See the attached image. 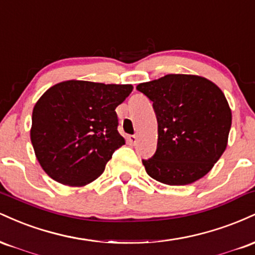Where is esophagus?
Here are the masks:
<instances>
[{
	"label": "esophagus",
	"instance_id": "esophagus-1",
	"mask_svg": "<svg viewBox=\"0 0 255 255\" xmlns=\"http://www.w3.org/2000/svg\"><path fill=\"white\" fill-rule=\"evenodd\" d=\"M128 139H129V141L131 142V144H135L136 140H137V135H130Z\"/></svg>",
	"mask_w": 255,
	"mask_h": 255
}]
</instances>
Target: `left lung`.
Listing matches in <instances>:
<instances>
[{
    "label": "left lung",
    "mask_w": 255,
    "mask_h": 255,
    "mask_svg": "<svg viewBox=\"0 0 255 255\" xmlns=\"http://www.w3.org/2000/svg\"><path fill=\"white\" fill-rule=\"evenodd\" d=\"M136 90L153 102L158 124L156 153L142 160L148 176L169 186L204 177L228 145L231 110L222 90L192 74H168Z\"/></svg>",
    "instance_id": "8db88e82"
}]
</instances>
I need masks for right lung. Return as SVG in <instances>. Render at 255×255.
<instances>
[{"label":"right lung","mask_w":255,"mask_h":255,"mask_svg":"<svg viewBox=\"0 0 255 255\" xmlns=\"http://www.w3.org/2000/svg\"><path fill=\"white\" fill-rule=\"evenodd\" d=\"M131 85L67 80L46 90L32 113L31 142L43 170L58 183L83 187L125 145L116 107Z\"/></svg>","instance_id":"1"}]
</instances>
